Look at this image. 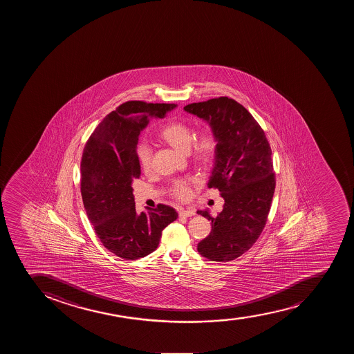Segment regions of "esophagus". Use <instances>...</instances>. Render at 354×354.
<instances>
[{
    "label": "esophagus",
    "instance_id": "obj_1",
    "mask_svg": "<svg viewBox=\"0 0 354 354\" xmlns=\"http://www.w3.org/2000/svg\"><path fill=\"white\" fill-rule=\"evenodd\" d=\"M179 214L181 217H192L195 214V211L193 209H180Z\"/></svg>",
    "mask_w": 354,
    "mask_h": 354
}]
</instances>
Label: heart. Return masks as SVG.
Masks as SVG:
<instances>
[{"mask_svg": "<svg viewBox=\"0 0 354 354\" xmlns=\"http://www.w3.org/2000/svg\"><path fill=\"white\" fill-rule=\"evenodd\" d=\"M158 137L176 150L188 152L198 166L207 167L214 162L218 153V138L214 130L203 129L195 136V129L189 123L171 121L158 133ZM136 159L140 169L149 173L152 169V154L147 144L136 147ZM192 183L188 180H175L169 188L171 196L186 201L190 196Z\"/></svg>", "mask_w": 354, "mask_h": 354, "instance_id": "heart-1", "label": "heart"}]
</instances>
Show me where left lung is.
Instances as JSON below:
<instances>
[{
    "label": "left lung",
    "mask_w": 354,
    "mask_h": 354,
    "mask_svg": "<svg viewBox=\"0 0 354 354\" xmlns=\"http://www.w3.org/2000/svg\"><path fill=\"white\" fill-rule=\"evenodd\" d=\"M187 112L207 120L218 138V153L207 187L225 200L223 211L211 217V233L197 245L201 255L230 262L252 248L268 221L276 188L271 147L259 122L228 97L194 102Z\"/></svg>",
    "instance_id": "1"
}]
</instances>
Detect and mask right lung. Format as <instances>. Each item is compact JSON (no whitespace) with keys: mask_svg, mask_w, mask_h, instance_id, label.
Segmentation results:
<instances>
[{"mask_svg":"<svg viewBox=\"0 0 354 354\" xmlns=\"http://www.w3.org/2000/svg\"><path fill=\"white\" fill-rule=\"evenodd\" d=\"M174 104L123 102L91 133L81 161V193L88 221L105 248L123 259H137L157 249L164 228L178 218L158 204L137 214L133 180L140 179L136 147L147 119H162Z\"/></svg>","mask_w":354,"mask_h":354,"instance_id":"add662e5","label":"right lung"}]
</instances>
